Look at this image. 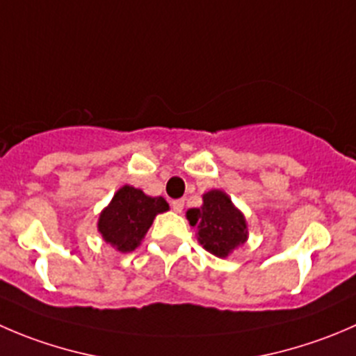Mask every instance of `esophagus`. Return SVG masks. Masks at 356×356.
Instances as JSON below:
<instances>
[{"instance_id":"esophagus-1","label":"esophagus","mask_w":356,"mask_h":356,"mask_svg":"<svg viewBox=\"0 0 356 356\" xmlns=\"http://www.w3.org/2000/svg\"><path fill=\"white\" fill-rule=\"evenodd\" d=\"M172 209H174V212H182V209H184V200H172Z\"/></svg>"}]
</instances>
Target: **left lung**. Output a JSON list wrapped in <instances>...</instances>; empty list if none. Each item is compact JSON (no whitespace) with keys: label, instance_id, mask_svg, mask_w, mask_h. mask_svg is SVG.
I'll list each match as a JSON object with an SVG mask.
<instances>
[{"label":"left lung","instance_id":"1","mask_svg":"<svg viewBox=\"0 0 356 356\" xmlns=\"http://www.w3.org/2000/svg\"><path fill=\"white\" fill-rule=\"evenodd\" d=\"M188 220L198 227L200 243L217 257H226L247 238L243 213L219 189L203 195V205L188 210Z\"/></svg>","mask_w":356,"mask_h":356}]
</instances>
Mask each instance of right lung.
Masks as SVG:
<instances>
[{"instance_id":"1","label":"right lung","mask_w":356,"mask_h":356,"mask_svg":"<svg viewBox=\"0 0 356 356\" xmlns=\"http://www.w3.org/2000/svg\"><path fill=\"white\" fill-rule=\"evenodd\" d=\"M165 210H168V203L161 196L151 198L140 189L123 186L99 217V231L116 250L132 252L147 233L156 213Z\"/></svg>"}]
</instances>
